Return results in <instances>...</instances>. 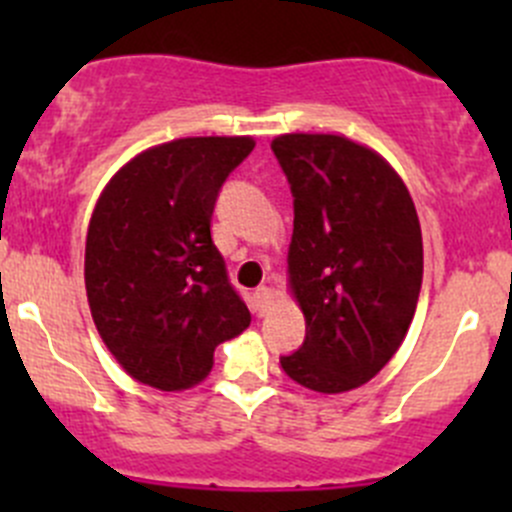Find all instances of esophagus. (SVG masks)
Wrapping results in <instances>:
<instances>
[{
	"mask_svg": "<svg viewBox=\"0 0 512 512\" xmlns=\"http://www.w3.org/2000/svg\"><path fill=\"white\" fill-rule=\"evenodd\" d=\"M272 304H275V294H272L270 287L255 289V294H252V312H255L257 317H265L272 309Z\"/></svg>",
	"mask_w": 512,
	"mask_h": 512,
	"instance_id": "1",
	"label": "esophagus"
}]
</instances>
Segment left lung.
I'll list each match as a JSON object with an SVG mask.
<instances>
[{
	"label": "left lung",
	"instance_id": "1",
	"mask_svg": "<svg viewBox=\"0 0 512 512\" xmlns=\"http://www.w3.org/2000/svg\"><path fill=\"white\" fill-rule=\"evenodd\" d=\"M272 151L294 195L287 287L307 324L282 356L304 389L342 394L399 352L423 277L416 205L374 148L339 133H282Z\"/></svg>",
	"mask_w": 512,
	"mask_h": 512
}]
</instances>
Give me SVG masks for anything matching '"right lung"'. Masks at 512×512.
I'll return each mask as SVG.
<instances>
[{
    "mask_svg": "<svg viewBox=\"0 0 512 512\" xmlns=\"http://www.w3.org/2000/svg\"><path fill=\"white\" fill-rule=\"evenodd\" d=\"M252 148V136L175 138L133 156L98 195L86 297L106 349L141 384H200L215 347L250 327L210 220L220 185Z\"/></svg>",
    "mask_w": 512,
    "mask_h": 512,
    "instance_id": "add662e5",
    "label": "right lung"
}]
</instances>
